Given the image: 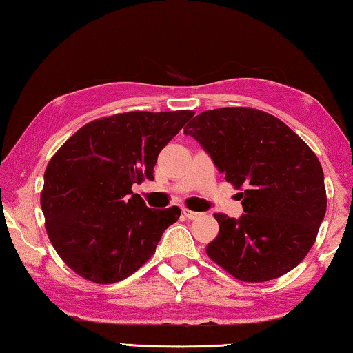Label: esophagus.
<instances>
[{"label":"esophagus","instance_id":"esophagus-1","mask_svg":"<svg viewBox=\"0 0 353 353\" xmlns=\"http://www.w3.org/2000/svg\"><path fill=\"white\" fill-rule=\"evenodd\" d=\"M182 213H183V216L187 218V219H196V218L201 216V213L193 212V210H188V208H182Z\"/></svg>","mask_w":353,"mask_h":353}]
</instances>
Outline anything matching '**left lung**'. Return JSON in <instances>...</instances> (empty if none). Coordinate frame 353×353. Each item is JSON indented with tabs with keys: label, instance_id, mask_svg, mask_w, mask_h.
Masks as SVG:
<instances>
[{
	"label": "left lung",
	"instance_id": "8db88e82",
	"mask_svg": "<svg viewBox=\"0 0 353 353\" xmlns=\"http://www.w3.org/2000/svg\"><path fill=\"white\" fill-rule=\"evenodd\" d=\"M183 134L198 140L225 181L241 190L244 214L214 213L219 234L207 255L250 283L296 268L327 210L324 171L307 143L279 118L249 107L202 112Z\"/></svg>",
	"mask_w": 353,
	"mask_h": 353
}]
</instances>
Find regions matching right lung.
<instances>
[{
	"label": "right lung",
	"mask_w": 353,
	"mask_h": 353,
	"mask_svg": "<svg viewBox=\"0 0 353 353\" xmlns=\"http://www.w3.org/2000/svg\"><path fill=\"white\" fill-rule=\"evenodd\" d=\"M193 110L126 112L87 123L45 170L40 205L48 238L70 270L117 283L151 259L179 207H146L132 185L152 181L162 149Z\"/></svg>",
	"instance_id": "right-lung-1"
}]
</instances>
